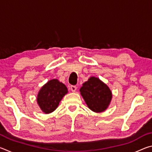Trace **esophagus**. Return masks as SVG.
Here are the masks:
<instances>
[{
    "label": "esophagus",
    "instance_id": "34e87169",
    "mask_svg": "<svg viewBox=\"0 0 152 152\" xmlns=\"http://www.w3.org/2000/svg\"><path fill=\"white\" fill-rule=\"evenodd\" d=\"M70 89H71L72 91L73 92H76V89H77V87L76 86H71Z\"/></svg>",
    "mask_w": 152,
    "mask_h": 152
}]
</instances>
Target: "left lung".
I'll use <instances>...</instances> for the list:
<instances>
[{
    "instance_id": "left-lung-1",
    "label": "left lung",
    "mask_w": 152,
    "mask_h": 152,
    "mask_svg": "<svg viewBox=\"0 0 152 152\" xmlns=\"http://www.w3.org/2000/svg\"><path fill=\"white\" fill-rule=\"evenodd\" d=\"M80 92L87 106L95 113L104 111L112 99V92L109 86L94 76L82 84Z\"/></svg>"
}]
</instances>
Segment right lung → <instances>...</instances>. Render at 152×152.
Instances as JSON below:
<instances>
[{"instance_id":"obj_1","label":"right lung","mask_w":152,"mask_h":152,"mask_svg":"<svg viewBox=\"0 0 152 152\" xmlns=\"http://www.w3.org/2000/svg\"><path fill=\"white\" fill-rule=\"evenodd\" d=\"M67 93L68 88L65 84L57 79L51 80L38 92L37 104L45 114L51 113L57 109L61 100Z\"/></svg>"}]
</instances>
